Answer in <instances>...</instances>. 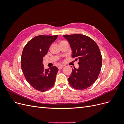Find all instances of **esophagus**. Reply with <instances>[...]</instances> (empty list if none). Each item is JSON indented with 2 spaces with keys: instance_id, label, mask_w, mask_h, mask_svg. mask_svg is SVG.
<instances>
[{
  "instance_id": "obj_1",
  "label": "esophagus",
  "mask_w": 124,
  "mask_h": 124,
  "mask_svg": "<svg viewBox=\"0 0 124 124\" xmlns=\"http://www.w3.org/2000/svg\"><path fill=\"white\" fill-rule=\"evenodd\" d=\"M63 68V66H59L58 67V68L59 70H61Z\"/></svg>"
}]
</instances>
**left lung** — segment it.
Listing matches in <instances>:
<instances>
[{
  "label": "left lung",
  "instance_id": "8db88e82",
  "mask_svg": "<svg viewBox=\"0 0 124 124\" xmlns=\"http://www.w3.org/2000/svg\"><path fill=\"white\" fill-rule=\"evenodd\" d=\"M70 44L72 57L78 59V69H72L68 78L70 85L83 90L90 87L98 77L102 67V56L98 46L89 37L81 34L63 35Z\"/></svg>",
  "mask_w": 124,
  "mask_h": 124
}]
</instances>
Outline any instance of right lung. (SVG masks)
I'll use <instances>...</instances> for the list:
<instances>
[{
  "mask_svg": "<svg viewBox=\"0 0 124 124\" xmlns=\"http://www.w3.org/2000/svg\"><path fill=\"white\" fill-rule=\"evenodd\" d=\"M58 35L36 36L26 44L22 52V70L28 83L40 92L47 91L54 85L58 71L53 66L45 69L43 58Z\"/></svg>",
  "mask_w": 124,
  "mask_h": 124,
  "instance_id": "right-lung-1",
  "label": "right lung"
}]
</instances>
